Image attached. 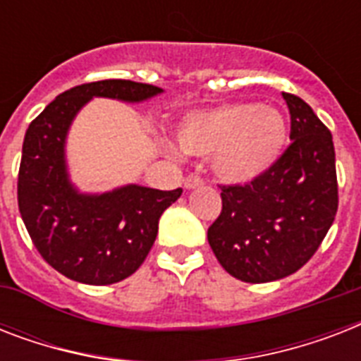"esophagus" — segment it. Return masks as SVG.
Instances as JSON below:
<instances>
[{"label": "esophagus", "mask_w": 361, "mask_h": 361, "mask_svg": "<svg viewBox=\"0 0 361 361\" xmlns=\"http://www.w3.org/2000/svg\"><path fill=\"white\" fill-rule=\"evenodd\" d=\"M183 185H185V189H197V187H202L204 181L198 178V176H187L185 181H183Z\"/></svg>", "instance_id": "1"}]
</instances>
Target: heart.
Wrapping results in <instances>:
<instances>
[{"instance_id":"b5f03b06","label":"heart","mask_w":361,"mask_h":361,"mask_svg":"<svg viewBox=\"0 0 361 361\" xmlns=\"http://www.w3.org/2000/svg\"><path fill=\"white\" fill-rule=\"evenodd\" d=\"M285 116L255 103L221 104L187 114L176 129L185 155L209 157L212 170L228 185H247L262 178L286 146Z\"/></svg>"}]
</instances>
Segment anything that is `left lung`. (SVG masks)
Instances as JSON below:
<instances>
[{
  "instance_id": "1",
  "label": "left lung",
  "mask_w": 361,
  "mask_h": 361,
  "mask_svg": "<svg viewBox=\"0 0 361 361\" xmlns=\"http://www.w3.org/2000/svg\"><path fill=\"white\" fill-rule=\"evenodd\" d=\"M290 112V146L247 185H223V209L208 228L223 268L245 283L294 274L313 257L337 214L331 133L303 99L283 93Z\"/></svg>"
}]
</instances>
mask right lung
<instances>
[{"label": "right lung", "mask_w": 361, "mask_h": 361, "mask_svg": "<svg viewBox=\"0 0 361 361\" xmlns=\"http://www.w3.org/2000/svg\"><path fill=\"white\" fill-rule=\"evenodd\" d=\"M163 90L133 80H101L54 99L24 136L18 209L33 245L59 274L84 285H112L140 268L157 238L159 219L181 189L118 187L82 192L71 181L65 144L76 114L93 97L142 103Z\"/></svg>", "instance_id": "right-lung-1"}]
</instances>
